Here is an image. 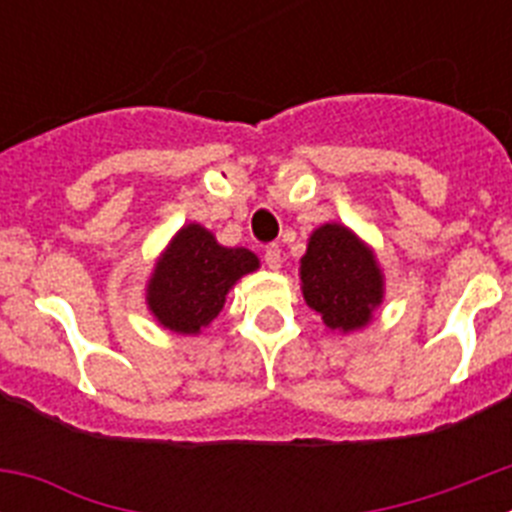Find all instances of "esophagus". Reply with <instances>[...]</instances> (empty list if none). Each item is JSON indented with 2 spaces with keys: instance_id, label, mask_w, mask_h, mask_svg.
I'll return each instance as SVG.
<instances>
[{
  "instance_id": "1",
  "label": "esophagus",
  "mask_w": 512,
  "mask_h": 512,
  "mask_svg": "<svg viewBox=\"0 0 512 512\" xmlns=\"http://www.w3.org/2000/svg\"><path fill=\"white\" fill-rule=\"evenodd\" d=\"M264 264L269 266V269L277 271L279 266H282V248L277 246V243H269L264 251Z\"/></svg>"
}]
</instances>
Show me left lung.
Instances as JSON below:
<instances>
[{
	"instance_id": "left-lung-1",
	"label": "left lung",
	"mask_w": 512,
	"mask_h": 512,
	"mask_svg": "<svg viewBox=\"0 0 512 512\" xmlns=\"http://www.w3.org/2000/svg\"><path fill=\"white\" fill-rule=\"evenodd\" d=\"M300 277L307 305L333 330L361 328L382 302V274L372 251L343 225L328 223L310 235Z\"/></svg>"
}]
</instances>
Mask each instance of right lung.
<instances>
[{
  "instance_id": "right-lung-1",
  "label": "right lung",
  "mask_w": 512,
  "mask_h": 512,
  "mask_svg": "<svg viewBox=\"0 0 512 512\" xmlns=\"http://www.w3.org/2000/svg\"><path fill=\"white\" fill-rule=\"evenodd\" d=\"M259 269L248 248H223L202 225L176 233L148 284V307L164 328L200 333L223 310L225 295L243 274Z\"/></svg>"
}]
</instances>
